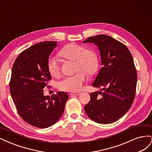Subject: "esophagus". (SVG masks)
Segmentation results:
<instances>
[{"label":"esophagus","mask_w":152,"mask_h":152,"mask_svg":"<svg viewBox=\"0 0 152 152\" xmlns=\"http://www.w3.org/2000/svg\"><path fill=\"white\" fill-rule=\"evenodd\" d=\"M80 94V93H71L70 94V96H78V95H79Z\"/></svg>","instance_id":"esophagus-1"}]
</instances>
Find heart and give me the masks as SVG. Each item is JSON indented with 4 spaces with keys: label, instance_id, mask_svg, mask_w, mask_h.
<instances>
[{
    "label": "heart",
    "instance_id": "1",
    "mask_svg": "<svg viewBox=\"0 0 152 152\" xmlns=\"http://www.w3.org/2000/svg\"><path fill=\"white\" fill-rule=\"evenodd\" d=\"M59 56L67 60L75 61V71H78L75 75L66 77L58 82V88L61 91H80L87 79L85 72L91 75L98 70L99 59L97 54L92 49H86L84 45L75 43L69 44L60 50ZM48 68L53 77H58L60 75V66L56 58L49 59Z\"/></svg>",
    "mask_w": 152,
    "mask_h": 152
}]
</instances>
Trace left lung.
Returning a JSON list of instances; mask_svg holds the SVG:
<instances>
[{
	"label": "left lung",
	"mask_w": 152,
	"mask_h": 152,
	"mask_svg": "<svg viewBox=\"0 0 152 152\" xmlns=\"http://www.w3.org/2000/svg\"><path fill=\"white\" fill-rule=\"evenodd\" d=\"M82 43L98 47L102 66L92 84L101 90L91 94L85 112L96 122L113 123L129 110L134 99L137 72L132 56L125 45L107 35L90 37Z\"/></svg>",
	"instance_id": "obj_1"
}]
</instances>
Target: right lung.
I'll return each mask as SVG.
<instances>
[{
    "instance_id": "1",
    "label": "right lung",
    "mask_w": 152,
    "mask_h": 152,
    "mask_svg": "<svg viewBox=\"0 0 152 152\" xmlns=\"http://www.w3.org/2000/svg\"><path fill=\"white\" fill-rule=\"evenodd\" d=\"M57 41L31 45L21 52L13 64L10 93L18 112L23 120L39 128H47L62 115L68 99L65 92L52 97L44 94V87L51 80L48 68L50 53Z\"/></svg>"
}]
</instances>
